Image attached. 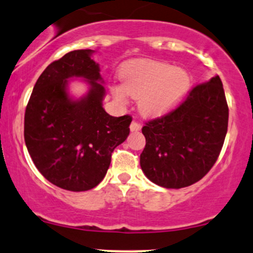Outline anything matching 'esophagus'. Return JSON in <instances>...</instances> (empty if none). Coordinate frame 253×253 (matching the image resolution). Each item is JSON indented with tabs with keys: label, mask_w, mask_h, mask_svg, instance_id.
I'll return each instance as SVG.
<instances>
[{
	"label": "esophagus",
	"mask_w": 253,
	"mask_h": 253,
	"mask_svg": "<svg viewBox=\"0 0 253 253\" xmlns=\"http://www.w3.org/2000/svg\"><path fill=\"white\" fill-rule=\"evenodd\" d=\"M141 127H142V126L140 123H138V122L132 121L131 126H130V130H131V131H140Z\"/></svg>",
	"instance_id": "34e87169"
}]
</instances>
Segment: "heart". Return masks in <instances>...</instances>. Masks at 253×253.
<instances>
[{"instance_id":"b5f03b06","label":"heart","mask_w":253,"mask_h":253,"mask_svg":"<svg viewBox=\"0 0 253 253\" xmlns=\"http://www.w3.org/2000/svg\"><path fill=\"white\" fill-rule=\"evenodd\" d=\"M123 86H116L113 95L126 104L127 94L140 98V110L147 116H163L180 103L188 93L189 73L181 68L159 61L137 59L122 69Z\"/></svg>"}]
</instances>
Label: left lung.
<instances>
[{
	"mask_svg": "<svg viewBox=\"0 0 253 253\" xmlns=\"http://www.w3.org/2000/svg\"><path fill=\"white\" fill-rule=\"evenodd\" d=\"M228 126V105L218 76L196 84L175 109L142 127L141 169L157 185L180 189L201 180L216 163Z\"/></svg>",
	"mask_w": 253,
	"mask_h": 253,
	"instance_id": "obj_1",
	"label": "left lung"
}]
</instances>
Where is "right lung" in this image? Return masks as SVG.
<instances>
[{"label": "right lung", "mask_w": 253, "mask_h": 253, "mask_svg": "<svg viewBox=\"0 0 253 253\" xmlns=\"http://www.w3.org/2000/svg\"><path fill=\"white\" fill-rule=\"evenodd\" d=\"M93 50H74L46 67L25 111L24 136L38 171L69 191H87L104 179L112 152L126 140L131 116L112 117L103 109L105 88ZM84 77L90 92L73 101L67 79Z\"/></svg>", "instance_id": "1"}]
</instances>
